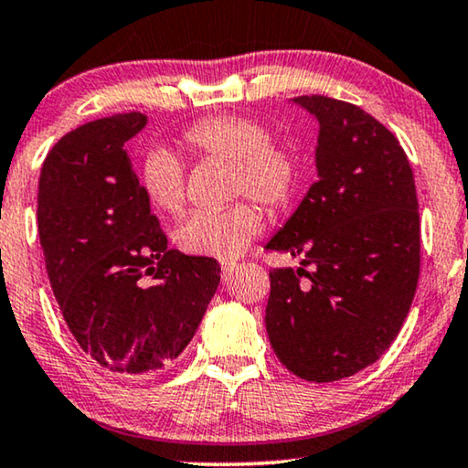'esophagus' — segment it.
<instances>
[{
  "mask_svg": "<svg viewBox=\"0 0 468 468\" xmlns=\"http://www.w3.org/2000/svg\"><path fill=\"white\" fill-rule=\"evenodd\" d=\"M236 268H239V266H236V261H221V279H223V283L232 281Z\"/></svg>",
  "mask_w": 468,
  "mask_h": 468,
  "instance_id": "obj_1",
  "label": "esophagus"
}]
</instances>
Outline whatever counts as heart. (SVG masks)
<instances>
[{"instance_id":"1","label":"heart","mask_w":468,"mask_h":468,"mask_svg":"<svg viewBox=\"0 0 468 468\" xmlns=\"http://www.w3.org/2000/svg\"><path fill=\"white\" fill-rule=\"evenodd\" d=\"M268 130L245 114H219L197 121L185 143L202 155L229 162V194H247L271 208L290 202L300 178L293 146L268 140ZM140 187L153 208L176 215L185 204V172L165 149L146 153ZM261 213L251 202H234L219 210H194L175 229L178 249L189 255L234 260L261 229Z\"/></svg>"}]
</instances>
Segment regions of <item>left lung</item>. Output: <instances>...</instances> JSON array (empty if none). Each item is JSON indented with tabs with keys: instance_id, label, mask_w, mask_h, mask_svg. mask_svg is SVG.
<instances>
[{
	"instance_id": "obj_1",
	"label": "left lung",
	"mask_w": 468,
	"mask_h": 468,
	"mask_svg": "<svg viewBox=\"0 0 468 468\" xmlns=\"http://www.w3.org/2000/svg\"><path fill=\"white\" fill-rule=\"evenodd\" d=\"M292 101L319 125L317 181L266 245L303 255L298 271L271 272L266 332L287 370L328 383L379 360L402 328L420 279L418 196L375 117L324 95Z\"/></svg>"
}]
</instances>
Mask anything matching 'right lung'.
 Wrapping results in <instances>:
<instances>
[{
    "label": "right lung",
    "instance_id": "add662e5",
    "mask_svg": "<svg viewBox=\"0 0 468 468\" xmlns=\"http://www.w3.org/2000/svg\"><path fill=\"white\" fill-rule=\"evenodd\" d=\"M146 114L76 127L44 159L37 232L69 332L100 367L123 377L168 368L194 338L221 268L168 249L125 143Z\"/></svg>",
    "mask_w": 468,
    "mask_h": 468
}]
</instances>
